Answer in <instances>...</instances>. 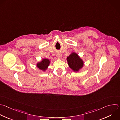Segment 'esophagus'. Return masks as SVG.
<instances>
[{
    "label": "esophagus",
    "mask_w": 120,
    "mask_h": 120,
    "mask_svg": "<svg viewBox=\"0 0 120 120\" xmlns=\"http://www.w3.org/2000/svg\"><path fill=\"white\" fill-rule=\"evenodd\" d=\"M56 56L58 58H59V59H61L62 58V54L60 53H58L56 54Z\"/></svg>",
    "instance_id": "1"
}]
</instances>
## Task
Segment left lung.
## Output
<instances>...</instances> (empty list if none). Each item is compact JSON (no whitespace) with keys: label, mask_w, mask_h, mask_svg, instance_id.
Returning <instances> with one entry per match:
<instances>
[{"label":"left lung","mask_w":120,"mask_h":120,"mask_svg":"<svg viewBox=\"0 0 120 120\" xmlns=\"http://www.w3.org/2000/svg\"><path fill=\"white\" fill-rule=\"evenodd\" d=\"M67 61L70 67L74 71H78L83 65V62L78 55L71 53L67 58Z\"/></svg>","instance_id":"8db88e82"}]
</instances>
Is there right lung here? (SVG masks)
Here are the masks:
<instances>
[{
	"label": "right lung",
	"instance_id": "add662e5",
	"mask_svg": "<svg viewBox=\"0 0 120 120\" xmlns=\"http://www.w3.org/2000/svg\"><path fill=\"white\" fill-rule=\"evenodd\" d=\"M49 60L47 59H44L41 62L38 63L37 64V67L40 69L45 71L47 69L48 66L49 64Z\"/></svg>",
	"mask_w": 120,
	"mask_h": 120
}]
</instances>
